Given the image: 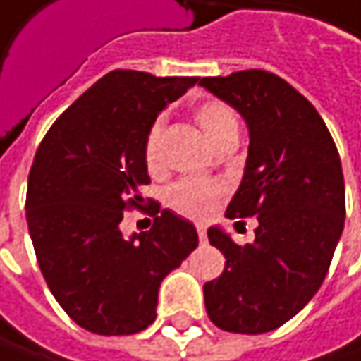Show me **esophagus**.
Returning <instances> with one entry per match:
<instances>
[{
  "instance_id": "34e87169",
  "label": "esophagus",
  "mask_w": 361,
  "mask_h": 361,
  "mask_svg": "<svg viewBox=\"0 0 361 361\" xmlns=\"http://www.w3.org/2000/svg\"><path fill=\"white\" fill-rule=\"evenodd\" d=\"M196 231H198L200 242H207V225L204 223H196Z\"/></svg>"
}]
</instances>
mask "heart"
Instances as JSON below:
<instances>
[{"label": "heart", "instance_id": "b5f03b06", "mask_svg": "<svg viewBox=\"0 0 361 361\" xmlns=\"http://www.w3.org/2000/svg\"><path fill=\"white\" fill-rule=\"evenodd\" d=\"M196 121L211 145L221 142L223 138L238 134V119L233 111L219 101H202L196 107ZM161 132L163 121H154L150 126L145 140V163L148 171H157L161 167ZM225 194V185L211 180H181L169 194V207L185 216H209L216 209Z\"/></svg>", "mask_w": 361, "mask_h": 361}]
</instances>
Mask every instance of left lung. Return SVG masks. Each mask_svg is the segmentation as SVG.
Listing matches in <instances>:
<instances>
[{
    "label": "left lung",
    "mask_w": 361,
    "mask_h": 361,
    "mask_svg": "<svg viewBox=\"0 0 361 361\" xmlns=\"http://www.w3.org/2000/svg\"><path fill=\"white\" fill-rule=\"evenodd\" d=\"M198 84L231 105L250 132L244 178L225 216L258 219L246 246L216 225L209 229L225 271L204 283V306L223 331L269 333L326 277L345 223L341 159L314 105L277 74L242 70Z\"/></svg>",
    "instance_id": "obj_1"
}]
</instances>
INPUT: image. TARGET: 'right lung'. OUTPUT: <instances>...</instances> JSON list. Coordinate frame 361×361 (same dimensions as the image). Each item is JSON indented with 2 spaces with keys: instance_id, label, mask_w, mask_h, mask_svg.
I'll list each match as a JSON object with an SVG mask.
<instances>
[{
  "instance_id": "right-lung-1",
  "label": "right lung",
  "mask_w": 361,
  "mask_h": 361,
  "mask_svg": "<svg viewBox=\"0 0 361 361\" xmlns=\"http://www.w3.org/2000/svg\"><path fill=\"white\" fill-rule=\"evenodd\" d=\"M198 82L114 70L78 97L35 154L26 223L57 304L97 335H134L157 318L161 281L198 246L196 227L159 202L148 231L123 238L126 209H142L148 130Z\"/></svg>"
}]
</instances>
